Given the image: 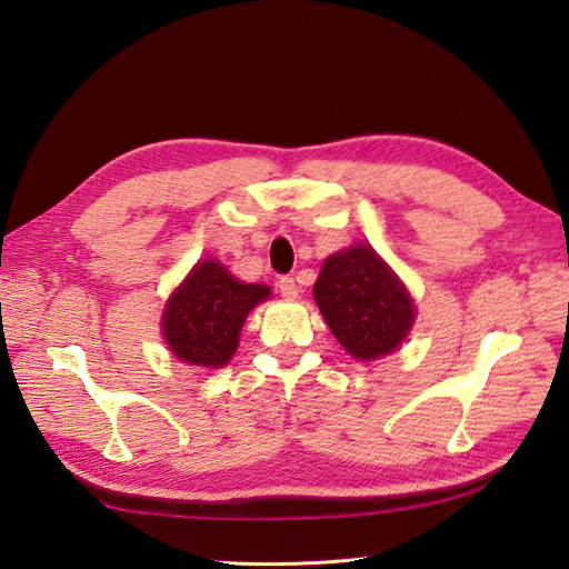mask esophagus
Masks as SVG:
<instances>
[{"label":"esophagus","mask_w":569,"mask_h":569,"mask_svg":"<svg viewBox=\"0 0 569 569\" xmlns=\"http://www.w3.org/2000/svg\"><path fill=\"white\" fill-rule=\"evenodd\" d=\"M276 286H278V291H281L283 298H288V300L298 298V283H296V278L283 276V278H278Z\"/></svg>","instance_id":"34e87169"}]
</instances>
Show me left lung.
I'll use <instances>...</instances> for the list:
<instances>
[{
    "instance_id": "1",
    "label": "left lung",
    "mask_w": 569,
    "mask_h": 569,
    "mask_svg": "<svg viewBox=\"0 0 569 569\" xmlns=\"http://www.w3.org/2000/svg\"><path fill=\"white\" fill-rule=\"evenodd\" d=\"M312 296L337 342L359 361L396 352L416 320L403 281L369 244L325 259Z\"/></svg>"
}]
</instances>
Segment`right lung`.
<instances>
[{"instance_id": "obj_1", "label": "right lung", "mask_w": 569, "mask_h": 569, "mask_svg": "<svg viewBox=\"0 0 569 569\" xmlns=\"http://www.w3.org/2000/svg\"><path fill=\"white\" fill-rule=\"evenodd\" d=\"M271 288L241 283L217 259H202L168 298L161 318L166 345L178 361L220 369L239 347L241 325Z\"/></svg>"}]
</instances>
